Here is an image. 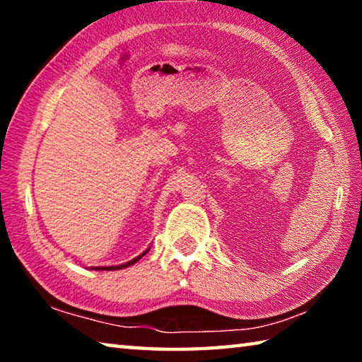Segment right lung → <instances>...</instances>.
Returning a JSON list of instances; mask_svg holds the SVG:
<instances>
[{
    "mask_svg": "<svg viewBox=\"0 0 362 362\" xmlns=\"http://www.w3.org/2000/svg\"><path fill=\"white\" fill-rule=\"evenodd\" d=\"M150 250V247L146 249V250H144L142 254L140 255H137L136 259H132V260H129V262H126V263H121V265H112V267H90L93 269H102V272H113V269H122V268H127V267H131V265H134V263L136 262H139L140 259H142V257L148 252Z\"/></svg>",
    "mask_w": 362,
    "mask_h": 362,
    "instance_id": "obj_1",
    "label": "right lung"
}]
</instances>
